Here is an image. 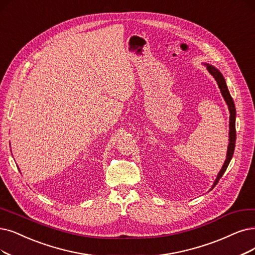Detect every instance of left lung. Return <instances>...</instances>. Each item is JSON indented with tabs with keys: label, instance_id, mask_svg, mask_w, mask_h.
I'll return each mask as SVG.
<instances>
[{
	"label": "left lung",
	"instance_id": "obj_1",
	"mask_svg": "<svg viewBox=\"0 0 255 255\" xmlns=\"http://www.w3.org/2000/svg\"><path fill=\"white\" fill-rule=\"evenodd\" d=\"M207 66V69L209 71V73L215 77V79L217 80L218 83V86L221 90V93L224 97V99H225L226 104L229 108V112H230V122H229V144H228V150H227V158L225 160V163H224V165L221 169V171L219 172V175L215 181V183H213V186L212 188L215 187L217 184L219 180L222 178V176L224 175V172L226 171L228 165H229V162L233 156V152H234V147H236V139H237V131H236V107H234V103H233V99L229 93L228 91V88H227V85H226V81H225V78L223 77L222 73L220 72V71L215 68L211 65H206Z\"/></svg>",
	"mask_w": 255,
	"mask_h": 255
}]
</instances>
